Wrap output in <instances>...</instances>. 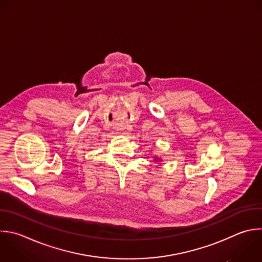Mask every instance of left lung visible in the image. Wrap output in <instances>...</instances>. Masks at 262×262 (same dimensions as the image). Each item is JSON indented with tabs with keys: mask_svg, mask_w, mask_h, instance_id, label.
Instances as JSON below:
<instances>
[{
	"mask_svg": "<svg viewBox=\"0 0 262 262\" xmlns=\"http://www.w3.org/2000/svg\"><path fill=\"white\" fill-rule=\"evenodd\" d=\"M154 160H155V162H161V161H162L161 158H158V157H156V156H155V159H154Z\"/></svg>",
	"mask_w": 262,
	"mask_h": 262,
	"instance_id": "obj_1",
	"label": "left lung"
}]
</instances>
